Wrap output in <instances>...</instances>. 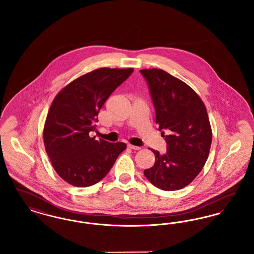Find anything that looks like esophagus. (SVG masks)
<instances>
[{
	"mask_svg": "<svg viewBox=\"0 0 254 254\" xmlns=\"http://www.w3.org/2000/svg\"><path fill=\"white\" fill-rule=\"evenodd\" d=\"M127 147L130 148V149H134V150H139V149H141V146H136V145H127Z\"/></svg>",
	"mask_w": 254,
	"mask_h": 254,
	"instance_id": "34e87169",
	"label": "esophagus"
}]
</instances>
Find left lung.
I'll return each mask as SVG.
<instances>
[{
	"instance_id": "left-lung-1",
	"label": "left lung",
	"mask_w": 254,
	"mask_h": 254,
	"mask_svg": "<svg viewBox=\"0 0 254 254\" xmlns=\"http://www.w3.org/2000/svg\"><path fill=\"white\" fill-rule=\"evenodd\" d=\"M140 73L148 86L158 130L167 142L165 154L151 149L155 164L144 174L160 190H181L193 181L208 157L212 132L205 105L191 87L162 69Z\"/></svg>"
}]
</instances>
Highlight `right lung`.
<instances>
[{
    "mask_svg": "<svg viewBox=\"0 0 254 254\" xmlns=\"http://www.w3.org/2000/svg\"><path fill=\"white\" fill-rule=\"evenodd\" d=\"M133 68H99L63 88L51 104L44 127V143L58 175L68 184L86 188L107 176L125 143H109L89 132L96 129L98 113Z\"/></svg>",
    "mask_w": 254,
    "mask_h": 254,
    "instance_id": "obj_1",
    "label": "right lung"
}]
</instances>
